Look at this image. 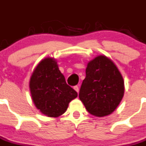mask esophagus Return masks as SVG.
Returning a JSON list of instances; mask_svg holds the SVG:
<instances>
[{
    "label": "esophagus",
    "instance_id": "obj_1",
    "mask_svg": "<svg viewBox=\"0 0 146 146\" xmlns=\"http://www.w3.org/2000/svg\"><path fill=\"white\" fill-rule=\"evenodd\" d=\"M73 88H74V90H76V91L77 92V93H79V86H77V85H76V86L73 87Z\"/></svg>",
    "mask_w": 146,
    "mask_h": 146
}]
</instances>
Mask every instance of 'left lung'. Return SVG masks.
<instances>
[{"label":"left lung","mask_w":146,"mask_h":146,"mask_svg":"<svg viewBox=\"0 0 146 146\" xmlns=\"http://www.w3.org/2000/svg\"><path fill=\"white\" fill-rule=\"evenodd\" d=\"M124 81L114 63L105 56L88 64L79 99L87 111L97 117L111 114L124 95Z\"/></svg>","instance_id":"8db88e82"}]
</instances>
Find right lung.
<instances>
[{
  "label": "right lung",
  "mask_w": 146,
  "mask_h": 146,
  "mask_svg": "<svg viewBox=\"0 0 146 146\" xmlns=\"http://www.w3.org/2000/svg\"><path fill=\"white\" fill-rule=\"evenodd\" d=\"M32 99L35 107L47 117H57L67 111L69 102L77 97L75 90L66 83L56 60H42L29 81Z\"/></svg>",
  "instance_id": "obj_1"
}]
</instances>
